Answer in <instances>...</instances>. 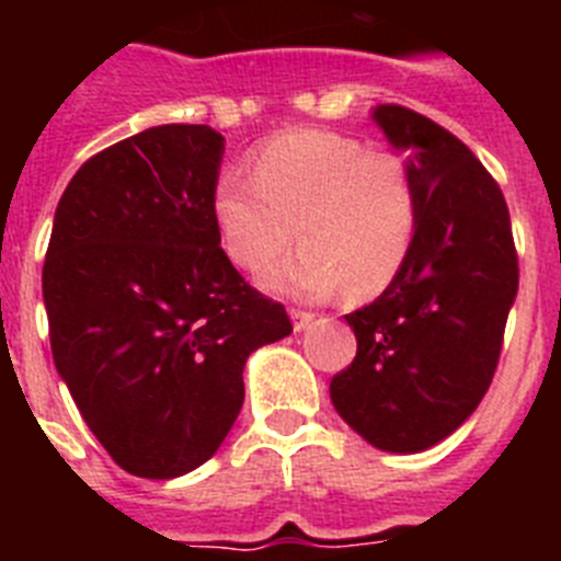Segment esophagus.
<instances>
[{"label": "esophagus", "mask_w": 561, "mask_h": 561, "mask_svg": "<svg viewBox=\"0 0 561 561\" xmlns=\"http://www.w3.org/2000/svg\"><path fill=\"white\" fill-rule=\"evenodd\" d=\"M291 323H295V331H306L311 323H314V314L311 311H304V309H291Z\"/></svg>", "instance_id": "esophagus-1"}]
</instances>
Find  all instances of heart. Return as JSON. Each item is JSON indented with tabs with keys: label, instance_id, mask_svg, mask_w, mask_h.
<instances>
[{
	"label": "heart",
	"instance_id": "heart-1",
	"mask_svg": "<svg viewBox=\"0 0 561 561\" xmlns=\"http://www.w3.org/2000/svg\"><path fill=\"white\" fill-rule=\"evenodd\" d=\"M419 221L408 157L317 128L280 134L255 153L252 176L227 171L213 187V225L238 270L264 275L295 236L306 241L270 277L300 297L388 289L413 252Z\"/></svg>",
	"mask_w": 561,
	"mask_h": 561
}]
</instances>
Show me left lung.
Instances as JSON below:
<instances>
[{
	"label": "left lung",
	"mask_w": 561,
	"mask_h": 561,
	"mask_svg": "<svg viewBox=\"0 0 561 561\" xmlns=\"http://www.w3.org/2000/svg\"><path fill=\"white\" fill-rule=\"evenodd\" d=\"M374 121L410 165L421 221L404 270L345 314L356 356L331 401L385 453H421L453 435L497 370L519 266L503 191L463 142L413 108L381 103Z\"/></svg>",
	"instance_id": "1"
}]
</instances>
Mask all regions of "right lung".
Instances as JSON below:
<instances>
[{"label": "right lung", "instance_id": "obj_1", "mask_svg": "<svg viewBox=\"0 0 561 561\" xmlns=\"http://www.w3.org/2000/svg\"><path fill=\"white\" fill-rule=\"evenodd\" d=\"M225 137L171 123L89 157L58 202L42 286L53 359L103 449L137 478L210 460L244 362L291 334L213 225Z\"/></svg>", "mask_w": 561, "mask_h": 561}]
</instances>
